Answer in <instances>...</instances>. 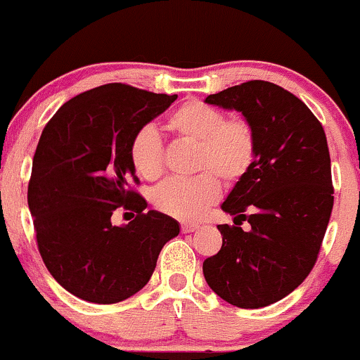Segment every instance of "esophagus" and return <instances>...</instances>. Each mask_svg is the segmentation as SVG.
<instances>
[{"label":"esophagus","instance_id":"obj_1","mask_svg":"<svg viewBox=\"0 0 360 360\" xmlns=\"http://www.w3.org/2000/svg\"><path fill=\"white\" fill-rule=\"evenodd\" d=\"M198 229H199V224H192V221H184V224H181V232H184V234L194 232L198 231Z\"/></svg>","mask_w":360,"mask_h":360}]
</instances>
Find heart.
<instances>
[{
	"instance_id": "obj_1",
	"label": "heart",
	"mask_w": 360,
	"mask_h": 360,
	"mask_svg": "<svg viewBox=\"0 0 360 360\" xmlns=\"http://www.w3.org/2000/svg\"><path fill=\"white\" fill-rule=\"evenodd\" d=\"M166 128L198 147L192 180H169L159 185L153 202L161 213L179 220H194L220 198V180L227 185L240 181L257 159V133L243 117L227 120L224 110L202 100H187L166 120ZM133 169L146 180H158L165 169V150L159 133L143 126L129 142Z\"/></svg>"
}]
</instances>
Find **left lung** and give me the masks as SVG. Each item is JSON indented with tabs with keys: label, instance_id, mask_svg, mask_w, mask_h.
<instances>
[{
	"label": "left lung",
	"instance_id": "obj_1",
	"mask_svg": "<svg viewBox=\"0 0 360 360\" xmlns=\"http://www.w3.org/2000/svg\"><path fill=\"white\" fill-rule=\"evenodd\" d=\"M206 103L243 114L258 150L221 205L234 225H218L224 243L202 274L231 305L260 309L295 291L316 265L335 199L328 140L312 110L269 81L231 86Z\"/></svg>",
	"mask_w": 360,
	"mask_h": 360
}]
</instances>
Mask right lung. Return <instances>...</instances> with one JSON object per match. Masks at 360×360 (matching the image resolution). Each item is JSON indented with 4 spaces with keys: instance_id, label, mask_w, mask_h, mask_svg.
<instances>
[{
    "instance_id": "right-lung-1",
    "label": "right lung",
    "mask_w": 360,
    "mask_h": 360,
    "mask_svg": "<svg viewBox=\"0 0 360 360\" xmlns=\"http://www.w3.org/2000/svg\"><path fill=\"white\" fill-rule=\"evenodd\" d=\"M175 100L109 83L70 98L44 126L27 202L48 272L77 298L109 305L133 296L179 236L175 218L146 211L129 161L133 135ZM117 209L135 210L136 220L114 226Z\"/></svg>"
}]
</instances>
